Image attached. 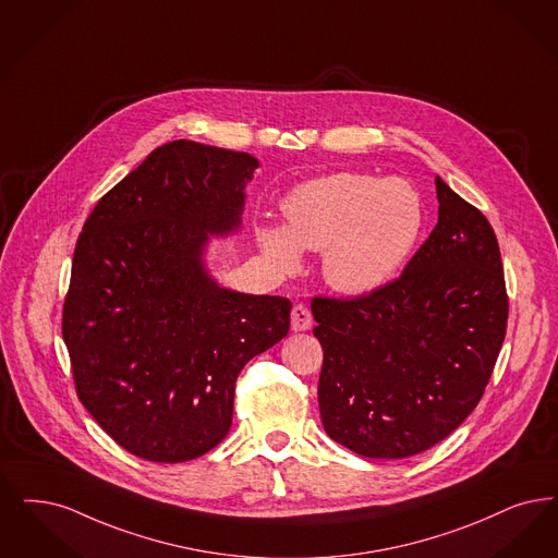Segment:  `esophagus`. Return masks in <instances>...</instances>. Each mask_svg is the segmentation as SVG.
Instances as JSON below:
<instances>
[{
  "label": "esophagus",
  "mask_w": 558,
  "mask_h": 558,
  "mask_svg": "<svg viewBox=\"0 0 558 558\" xmlns=\"http://www.w3.org/2000/svg\"><path fill=\"white\" fill-rule=\"evenodd\" d=\"M312 326V312H310L303 303L294 305V307H292V312H290V328H292L294 332H305V330H310Z\"/></svg>",
  "instance_id": "esophagus-1"
}]
</instances>
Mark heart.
Listing matches in <instances>:
<instances>
[{
  "instance_id": "obj_1",
  "label": "heart",
  "mask_w": 558,
  "mask_h": 558,
  "mask_svg": "<svg viewBox=\"0 0 558 558\" xmlns=\"http://www.w3.org/2000/svg\"><path fill=\"white\" fill-rule=\"evenodd\" d=\"M287 228L266 226L259 245L290 274L301 248L322 251L324 280L342 294L384 289L404 266L424 228L420 193L402 179L338 172L296 186L284 201Z\"/></svg>"
}]
</instances>
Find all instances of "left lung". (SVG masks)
<instances>
[{"instance_id":"8db88e82","label":"left lung","mask_w":558,"mask_h":558,"mask_svg":"<svg viewBox=\"0 0 558 558\" xmlns=\"http://www.w3.org/2000/svg\"><path fill=\"white\" fill-rule=\"evenodd\" d=\"M436 197L438 223L401 278L359 299L312 301L322 424L361 457L404 459L445 440L482 399L507 335L490 222L440 177Z\"/></svg>"}]
</instances>
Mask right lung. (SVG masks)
<instances>
[{
	"label": "right lung",
	"mask_w": 558,
	"mask_h": 558,
	"mask_svg": "<svg viewBox=\"0 0 558 558\" xmlns=\"http://www.w3.org/2000/svg\"><path fill=\"white\" fill-rule=\"evenodd\" d=\"M259 161L172 141L97 201L72 259L62 336L76 395L129 452L182 463L220 445L246 361L289 335L284 296L220 287L211 236L241 228Z\"/></svg>",
	"instance_id": "add662e5"
}]
</instances>
